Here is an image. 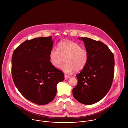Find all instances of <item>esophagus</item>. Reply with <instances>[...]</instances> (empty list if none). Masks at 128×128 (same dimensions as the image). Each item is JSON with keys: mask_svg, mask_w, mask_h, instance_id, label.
Here are the masks:
<instances>
[{"mask_svg": "<svg viewBox=\"0 0 128 128\" xmlns=\"http://www.w3.org/2000/svg\"><path fill=\"white\" fill-rule=\"evenodd\" d=\"M70 76H68V75H64V79H65V80H67L68 79V78H70Z\"/></svg>", "mask_w": 128, "mask_h": 128, "instance_id": "34e87169", "label": "esophagus"}]
</instances>
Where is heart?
I'll use <instances>...</instances> for the list:
<instances>
[{
    "mask_svg": "<svg viewBox=\"0 0 128 128\" xmlns=\"http://www.w3.org/2000/svg\"><path fill=\"white\" fill-rule=\"evenodd\" d=\"M49 60L55 68H58L64 60L60 68L65 73H71L74 70L79 72L85 68L89 60V54L79 44L66 41L59 43L58 48L54 47L51 50Z\"/></svg>",
    "mask_w": 128,
    "mask_h": 128,
    "instance_id": "1",
    "label": "heart"
}]
</instances>
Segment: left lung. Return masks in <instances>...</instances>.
<instances>
[{
  "mask_svg": "<svg viewBox=\"0 0 128 128\" xmlns=\"http://www.w3.org/2000/svg\"><path fill=\"white\" fill-rule=\"evenodd\" d=\"M81 39L88 52L89 60L85 68L76 75L78 83L72 93L79 102L89 105L99 102L110 91L114 77V58L102 42L87 37Z\"/></svg>",
  "mask_w": 128,
  "mask_h": 128,
  "instance_id": "obj_1",
  "label": "left lung"
}]
</instances>
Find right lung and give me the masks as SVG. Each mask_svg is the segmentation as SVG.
I'll list each match as a JSON object with an SVG mask.
<instances>
[{
  "label": "right lung",
  "mask_w": 128,
  "mask_h": 128,
  "mask_svg": "<svg viewBox=\"0 0 128 128\" xmlns=\"http://www.w3.org/2000/svg\"><path fill=\"white\" fill-rule=\"evenodd\" d=\"M52 37L26 40L14 50L12 75L20 92L28 100L39 105L52 102L56 85L64 79L63 72L54 67L49 60L54 41Z\"/></svg>",
  "instance_id": "right-lung-1"
}]
</instances>
